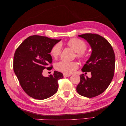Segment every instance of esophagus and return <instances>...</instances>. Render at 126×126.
<instances>
[{"label": "esophagus", "mask_w": 126, "mask_h": 126, "mask_svg": "<svg viewBox=\"0 0 126 126\" xmlns=\"http://www.w3.org/2000/svg\"><path fill=\"white\" fill-rule=\"evenodd\" d=\"M71 76V74H63V77H67Z\"/></svg>", "instance_id": "1"}]
</instances>
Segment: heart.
I'll return each instance as SVG.
<instances>
[{"label":"heart","instance_id":"b5f03b06","mask_svg":"<svg viewBox=\"0 0 126 126\" xmlns=\"http://www.w3.org/2000/svg\"><path fill=\"white\" fill-rule=\"evenodd\" d=\"M67 45L77 53V57L81 61H85L87 56L84 53L87 48V44L82 40L77 38H73L67 42ZM61 47L59 43L56 44L52 47L50 54L53 59H56L61 53ZM78 67V63L75 61H60L55 64V69L65 74H71Z\"/></svg>","mask_w":126,"mask_h":126}]
</instances>
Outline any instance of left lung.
<instances>
[{
  "instance_id": "left-lung-1",
  "label": "left lung",
  "mask_w": 126,
  "mask_h": 126,
  "mask_svg": "<svg viewBox=\"0 0 126 126\" xmlns=\"http://www.w3.org/2000/svg\"><path fill=\"white\" fill-rule=\"evenodd\" d=\"M78 36L86 40L92 48L90 59L82 69L83 72L91 73V77L80 75L77 91L81 96L94 97L105 91L113 79L115 62L114 52L109 42L99 35L87 33Z\"/></svg>"
}]
</instances>
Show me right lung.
<instances>
[{
	"mask_svg": "<svg viewBox=\"0 0 126 126\" xmlns=\"http://www.w3.org/2000/svg\"><path fill=\"white\" fill-rule=\"evenodd\" d=\"M61 39L39 35L26 38L17 48L13 57V70L21 87L32 97L37 100L49 98L57 92L58 80L63 76L55 71L53 75L43 77L44 69L52 63L50 51Z\"/></svg>",
	"mask_w": 126,
	"mask_h": 126,
	"instance_id": "1",
	"label": "right lung"
}]
</instances>
